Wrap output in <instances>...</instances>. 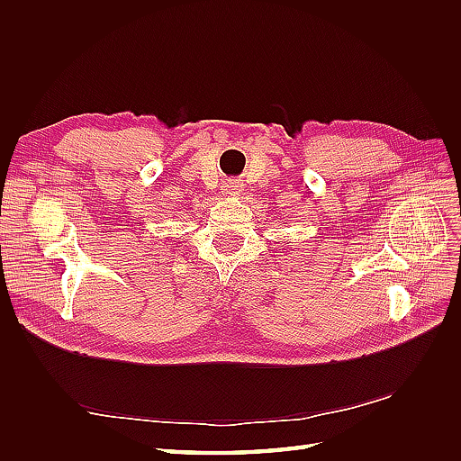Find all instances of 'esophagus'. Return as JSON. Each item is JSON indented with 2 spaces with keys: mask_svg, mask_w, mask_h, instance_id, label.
<instances>
[{
  "mask_svg": "<svg viewBox=\"0 0 461 461\" xmlns=\"http://www.w3.org/2000/svg\"><path fill=\"white\" fill-rule=\"evenodd\" d=\"M229 190H230L229 194H240V190H242V183H240V180H232Z\"/></svg>",
  "mask_w": 461,
  "mask_h": 461,
  "instance_id": "obj_1",
  "label": "esophagus"
}]
</instances>
